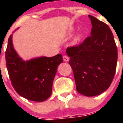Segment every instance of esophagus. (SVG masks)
I'll return each mask as SVG.
<instances>
[{
	"mask_svg": "<svg viewBox=\"0 0 123 123\" xmlns=\"http://www.w3.org/2000/svg\"><path fill=\"white\" fill-rule=\"evenodd\" d=\"M62 58H63L64 61H65V62H68L69 59V57H68L67 55H64L63 57H62Z\"/></svg>",
	"mask_w": 123,
	"mask_h": 123,
	"instance_id": "1",
	"label": "esophagus"
}]
</instances>
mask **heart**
I'll use <instances>...</instances> for the list:
<instances>
[{"label": "heart", "instance_id": "b5f03b06", "mask_svg": "<svg viewBox=\"0 0 123 123\" xmlns=\"http://www.w3.org/2000/svg\"><path fill=\"white\" fill-rule=\"evenodd\" d=\"M80 39V36H77V37L75 38V40H74V41H75V42H78V41H79Z\"/></svg>", "mask_w": 123, "mask_h": 123}]
</instances>
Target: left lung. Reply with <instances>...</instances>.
<instances>
[{
	"instance_id": "8db88e82",
	"label": "left lung",
	"mask_w": 123,
	"mask_h": 123,
	"mask_svg": "<svg viewBox=\"0 0 123 123\" xmlns=\"http://www.w3.org/2000/svg\"><path fill=\"white\" fill-rule=\"evenodd\" d=\"M91 34L79 45L68 47L77 91L94 96L110 87L116 71L117 48L111 29L104 22L89 15Z\"/></svg>"
}]
</instances>
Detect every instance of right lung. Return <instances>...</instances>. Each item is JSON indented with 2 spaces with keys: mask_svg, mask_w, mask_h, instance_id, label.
<instances>
[{
  "mask_svg": "<svg viewBox=\"0 0 123 123\" xmlns=\"http://www.w3.org/2000/svg\"><path fill=\"white\" fill-rule=\"evenodd\" d=\"M62 61L61 54H57L24 61L13 48L12 35L9 37L6 61L9 79L16 92L29 100L39 102L50 97L58 66Z\"/></svg>",
  "mask_w": 123,
  "mask_h": 123,
  "instance_id": "add662e5",
  "label": "right lung"
}]
</instances>
